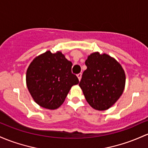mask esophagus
<instances>
[{"instance_id": "esophagus-1", "label": "esophagus", "mask_w": 148, "mask_h": 148, "mask_svg": "<svg viewBox=\"0 0 148 148\" xmlns=\"http://www.w3.org/2000/svg\"><path fill=\"white\" fill-rule=\"evenodd\" d=\"M82 73H79V74H77V77H78V79H79V81H80L81 79H82Z\"/></svg>"}]
</instances>
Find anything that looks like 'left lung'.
Instances as JSON below:
<instances>
[{"instance_id": "obj_1", "label": "left lung", "mask_w": 148, "mask_h": 148, "mask_svg": "<svg viewBox=\"0 0 148 148\" xmlns=\"http://www.w3.org/2000/svg\"><path fill=\"white\" fill-rule=\"evenodd\" d=\"M79 86L88 103L97 110H108L124 89L126 77L121 64L107 54L92 53L85 62Z\"/></svg>"}]
</instances>
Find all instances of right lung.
I'll return each mask as SVG.
<instances>
[{
  "instance_id": "add662e5",
  "label": "right lung",
  "mask_w": 148,
  "mask_h": 148,
  "mask_svg": "<svg viewBox=\"0 0 148 148\" xmlns=\"http://www.w3.org/2000/svg\"><path fill=\"white\" fill-rule=\"evenodd\" d=\"M71 66L61 52L47 51L32 62L26 79L36 103L49 110H56L64 103L71 86L79 82L71 73Z\"/></svg>"
}]
</instances>
